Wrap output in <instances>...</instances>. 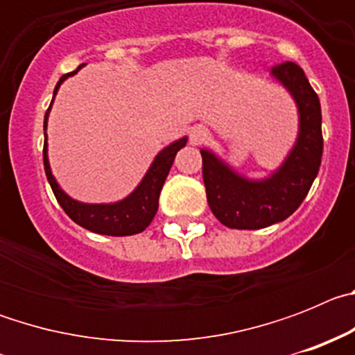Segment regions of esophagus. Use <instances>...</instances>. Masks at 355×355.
<instances>
[{"mask_svg": "<svg viewBox=\"0 0 355 355\" xmlns=\"http://www.w3.org/2000/svg\"><path fill=\"white\" fill-rule=\"evenodd\" d=\"M208 137H209V131H208V128H205V126H193L192 130H190V142L196 144V146L197 144L205 142Z\"/></svg>", "mask_w": 355, "mask_h": 355, "instance_id": "34e87169", "label": "esophagus"}]
</instances>
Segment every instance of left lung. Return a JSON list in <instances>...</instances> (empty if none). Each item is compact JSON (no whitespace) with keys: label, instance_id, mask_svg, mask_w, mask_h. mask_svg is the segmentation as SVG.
I'll return each mask as SVG.
<instances>
[{"label":"left lung","instance_id":"obj_1","mask_svg":"<svg viewBox=\"0 0 355 355\" xmlns=\"http://www.w3.org/2000/svg\"><path fill=\"white\" fill-rule=\"evenodd\" d=\"M272 76L291 94L299 108V137L283 165L265 180H247L211 150L200 149L208 205L213 215L231 229H261L288 218L306 199L322 163L318 96L293 62L275 65Z\"/></svg>","mask_w":355,"mask_h":355}]
</instances>
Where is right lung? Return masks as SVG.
Masks as SVG:
<instances>
[{"mask_svg": "<svg viewBox=\"0 0 355 355\" xmlns=\"http://www.w3.org/2000/svg\"><path fill=\"white\" fill-rule=\"evenodd\" d=\"M83 65H80L76 71L64 74L60 78V81L55 87V92H53V99H55L56 92L60 89V85L64 83V80H67L72 74H76ZM51 105H49L46 117H44V131L48 128ZM44 137H46L44 139V171H46V175H48V181L51 184V190L55 193L56 200H58V205L64 208V211L78 225L89 229L92 233L106 234V236H131V234L142 233L144 229L150 224V220L155 218L156 211H158L159 192H162L163 183L167 180L175 155H178V150L181 147L187 146V137H183V139L175 140L171 146L159 150L155 162L150 163L149 171L144 175V180L140 181L139 187L135 188L126 199L112 202V205H87V202H80V200H74L72 197H69L58 187L56 180L53 178L51 167H49L48 135L44 133Z\"/></svg>", "mask_w": 355, "mask_h": 355, "instance_id": "add662e5", "label": "right lung"}]
</instances>
